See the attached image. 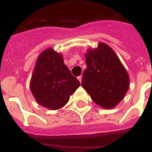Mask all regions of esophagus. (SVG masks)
<instances>
[{"mask_svg":"<svg viewBox=\"0 0 152 152\" xmlns=\"http://www.w3.org/2000/svg\"><path fill=\"white\" fill-rule=\"evenodd\" d=\"M78 79H79V81L81 83L82 82V76H79V77H78Z\"/></svg>","mask_w":152,"mask_h":152,"instance_id":"obj_1","label":"esophagus"}]
</instances>
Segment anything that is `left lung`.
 Masks as SVG:
<instances>
[{"label":"left lung","instance_id":"obj_1","mask_svg":"<svg viewBox=\"0 0 152 152\" xmlns=\"http://www.w3.org/2000/svg\"><path fill=\"white\" fill-rule=\"evenodd\" d=\"M85 57L82 87L101 107H117L129 88V73L118 56L108 45L99 42L96 48L86 50Z\"/></svg>","mask_w":152,"mask_h":152}]
</instances>
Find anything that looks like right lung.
<instances>
[{"label":"right lung","instance_id":"right-lung-1","mask_svg":"<svg viewBox=\"0 0 152 152\" xmlns=\"http://www.w3.org/2000/svg\"><path fill=\"white\" fill-rule=\"evenodd\" d=\"M79 85V80L64 64L61 53L50 47L39 55L29 85L38 104L58 110L67 104Z\"/></svg>","mask_w":152,"mask_h":152}]
</instances>
